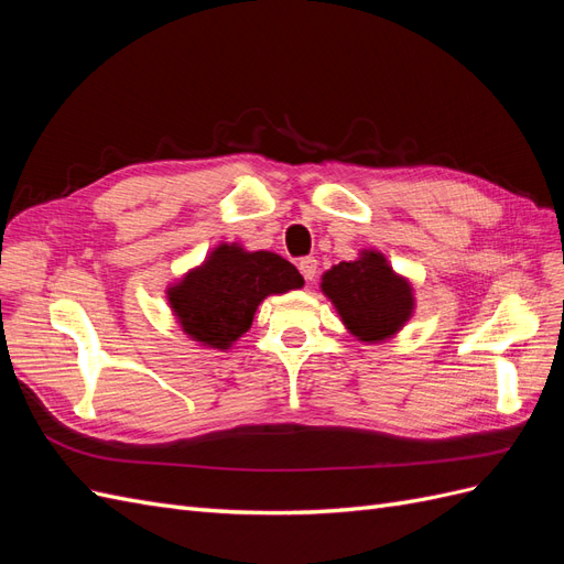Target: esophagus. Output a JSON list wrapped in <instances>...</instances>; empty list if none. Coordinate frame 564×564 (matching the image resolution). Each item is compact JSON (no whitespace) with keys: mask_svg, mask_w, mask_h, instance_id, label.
Wrapping results in <instances>:
<instances>
[{"mask_svg":"<svg viewBox=\"0 0 564 564\" xmlns=\"http://www.w3.org/2000/svg\"><path fill=\"white\" fill-rule=\"evenodd\" d=\"M299 270H301L305 282H313L317 275V259H313V256H305V259L299 261Z\"/></svg>","mask_w":564,"mask_h":564,"instance_id":"1","label":"esophagus"}]
</instances>
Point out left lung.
Returning a JSON list of instances; mask_svg holds the SVG:
<instances>
[{"label":"left lung","instance_id":"left-lung-1","mask_svg":"<svg viewBox=\"0 0 564 564\" xmlns=\"http://www.w3.org/2000/svg\"><path fill=\"white\" fill-rule=\"evenodd\" d=\"M322 292L332 299L350 334L367 344L400 332L414 311L412 286L392 272L379 251H362L357 261L324 272Z\"/></svg>","mask_w":564,"mask_h":564}]
</instances>
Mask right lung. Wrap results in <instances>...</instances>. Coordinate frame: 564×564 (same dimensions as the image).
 <instances>
[{
    "label": "right lung",
    "instance_id": "right-lung-1",
    "mask_svg": "<svg viewBox=\"0 0 564 564\" xmlns=\"http://www.w3.org/2000/svg\"><path fill=\"white\" fill-rule=\"evenodd\" d=\"M303 286L301 272L270 251L220 245L199 268L169 289V303L183 332L202 346L228 350L249 327L270 294Z\"/></svg>",
    "mask_w": 564,
    "mask_h": 564
}]
</instances>
